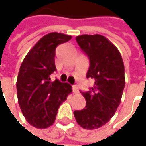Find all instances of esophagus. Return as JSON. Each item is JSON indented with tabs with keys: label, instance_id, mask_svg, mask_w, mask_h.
I'll use <instances>...</instances> for the list:
<instances>
[{
	"label": "esophagus",
	"instance_id": "obj_1",
	"mask_svg": "<svg viewBox=\"0 0 146 146\" xmlns=\"http://www.w3.org/2000/svg\"><path fill=\"white\" fill-rule=\"evenodd\" d=\"M72 92H74V93H75V94L79 92V88H78L77 86H72Z\"/></svg>",
	"mask_w": 146,
	"mask_h": 146
}]
</instances>
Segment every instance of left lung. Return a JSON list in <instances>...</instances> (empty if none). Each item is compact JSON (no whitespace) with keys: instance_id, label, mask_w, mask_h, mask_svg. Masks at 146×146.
Here are the masks:
<instances>
[{"instance_id":"left-lung-1","label":"left lung","mask_w":146,"mask_h":146,"mask_svg":"<svg viewBox=\"0 0 146 146\" xmlns=\"http://www.w3.org/2000/svg\"><path fill=\"white\" fill-rule=\"evenodd\" d=\"M76 41L89 58L86 78L92 79L94 85L90 91L80 92L86 105L74 114L81 127L97 129L113 117L121 104L125 86L124 63L118 48L102 35H80Z\"/></svg>"}]
</instances>
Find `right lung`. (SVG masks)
Instances as JSON below:
<instances>
[{
  "mask_svg": "<svg viewBox=\"0 0 146 146\" xmlns=\"http://www.w3.org/2000/svg\"><path fill=\"white\" fill-rule=\"evenodd\" d=\"M71 36L51 32L42 36L25 57L17 79L18 102L27 122L43 129L55 121L60 105L72 92V86L58 80H50L56 71L55 48Z\"/></svg>",
  "mask_w": 146,
  "mask_h": 146,
  "instance_id": "add662e5",
  "label": "right lung"
}]
</instances>
